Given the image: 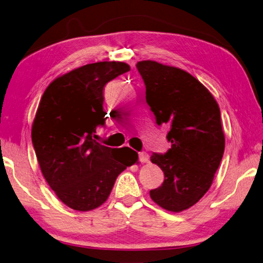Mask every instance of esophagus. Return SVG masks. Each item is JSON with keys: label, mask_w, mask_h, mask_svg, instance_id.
<instances>
[{"label": "esophagus", "mask_w": 263, "mask_h": 263, "mask_svg": "<svg viewBox=\"0 0 263 263\" xmlns=\"http://www.w3.org/2000/svg\"><path fill=\"white\" fill-rule=\"evenodd\" d=\"M138 158H140L141 162H147L148 161V155L146 152H140L138 153Z\"/></svg>", "instance_id": "obj_1"}]
</instances>
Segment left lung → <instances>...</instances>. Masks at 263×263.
Masks as SVG:
<instances>
[{"label":"left lung","instance_id":"obj_1","mask_svg":"<svg viewBox=\"0 0 263 263\" xmlns=\"http://www.w3.org/2000/svg\"><path fill=\"white\" fill-rule=\"evenodd\" d=\"M146 103L159 126L167 125L166 153H153L165 181L151 199L170 212L190 209L209 191L224 152L220 107L202 83L181 68L153 61L136 64Z\"/></svg>","mask_w":263,"mask_h":263}]
</instances>
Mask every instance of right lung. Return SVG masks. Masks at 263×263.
I'll use <instances>...</instances> for the list:
<instances>
[{
    "label": "right lung",
    "instance_id": "right-lung-1",
    "mask_svg": "<svg viewBox=\"0 0 263 263\" xmlns=\"http://www.w3.org/2000/svg\"><path fill=\"white\" fill-rule=\"evenodd\" d=\"M129 70L122 62L87 64L54 79L40 101L32 126L34 150L49 186L72 210L87 212L104 204L118 175L138 159L129 147L96 141L107 119L104 87Z\"/></svg>",
    "mask_w": 263,
    "mask_h": 263
}]
</instances>
